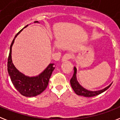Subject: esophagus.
Wrapping results in <instances>:
<instances>
[{"instance_id": "obj_1", "label": "esophagus", "mask_w": 120, "mask_h": 120, "mask_svg": "<svg viewBox=\"0 0 120 120\" xmlns=\"http://www.w3.org/2000/svg\"><path fill=\"white\" fill-rule=\"evenodd\" d=\"M72 57V55L70 53H66L65 55H63V57L62 58V62H66L67 60H70V58Z\"/></svg>"}]
</instances>
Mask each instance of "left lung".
<instances>
[{
	"mask_svg": "<svg viewBox=\"0 0 120 120\" xmlns=\"http://www.w3.org/2000/svg\"><path fill=\"white\" fill-rule=\"evenodd\" d=\"M76 72H77V69L75 67H74V73L73 77L71 78V79H70V84H71V86L72 88L73 89V90L75 91L76 94L78 95H82V96H84V97H93V96H95V95H99V94H101V93L104 92V91H105L107 89L110 87L112 84L109 86H108L107 87H105L103 89H101V90H95V91H91V90H89L86 89L85 88H84L82 86L79 84V83L78 82V81H77L76 78Z\"/></svg>",
	"mask_w": 120,
	"mask_h": 120,
	"instance_id": "8db88e82",
	"label": "left lung"
}]
</instances>
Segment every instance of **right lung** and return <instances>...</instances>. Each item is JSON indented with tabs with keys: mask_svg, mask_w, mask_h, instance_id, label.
<instances>
[{
	"mask_svg": "<svg viewBox=\"0 0 120 120\" xmlns=\"http://www.w3.org/2000/svg\"><path fill=\"white\" fill-rule=\"evenodd\" d=\"M34 23H39L34 21ZM28 26L26 25V27ZM20 30L15 36L10 47V53L8 58L7 70L9 76L11 79L13 84L18 92L25 97H34L41 94L47 87L49 79L52 75V71L55 69L54 64L50 63L48 67L36 76H27L21 72H19L15 67L11 60V49L14 43L15 39L19 33L22 31Z\"/></svg>",
	"mask_w": 120,
	"mask_h": 120,
	"instance_id": "right-lung-1",
	"label": "right lung"
}]
</instances>
